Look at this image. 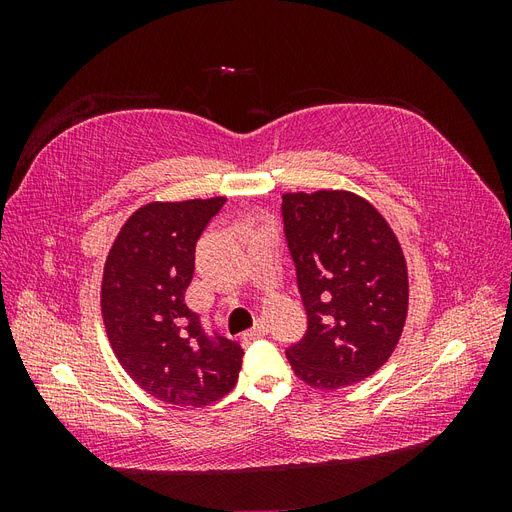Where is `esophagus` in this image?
Instances as JSON below:
<instances>
[{
    "label": "esophagus",
    "instance_id": "obj_1",
    "mask_svg": "<svg viewBox=\"0 0 512 512\" xmlns=\"http://www.w3.org/2000/svg\"><path fill=\"white\" fill-rule=\"evenodd\" d=\"M267 333H269L267 322H265V320H256L254 327H252L250 331H245V333H243V342H254V339L265 337Z\"/></svg>",
    "mask_w": 512,
    "mask_h": 512
}]
</instances>
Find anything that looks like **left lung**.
Wrapping results in <instances>:
<instances>
[{"instance_id":"left-lung-1","label":"left lung","mask_w":512,"mask_h":512,"mask_svg":"<svg viewBox=\"0 0 512 512\" xmlns=\"http://www.w3.org/2000/svg\"><path fill=\"white\" fill-rule=\"evenodd\" d=\"M284 239L307 314L286 348L303 382L342 389L378 371L408 314V269L382 215L350 192L284 194Z\"/></svg>"}]
</instances>
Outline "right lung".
<instances>
[{"instance_id": "right-lung-1", "label": "right lung", "mask_w": 512, "mask_h": 512, "mask_svg": "<svg viewBox=\"0 0 512 512\" xmlns=\"http://www.w3.org/2000/svg\"><path fill=\"white\" fill-rule=\"evenodd\" d=\"M224 198L151 203L123 224L106 258L102 316L132 380L173 406H207L235 389L243 350L185 305L196 243Z\"/></svg>"}]
</instances>
